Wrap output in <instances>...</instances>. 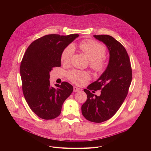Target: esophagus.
<instances>
[{
	"instance_id": "obj_1",
	"label": "esophagus",
	"mask_w": 151,
	"mask_h": 151,
	"mask_svg": "<svg viewBox=\"0 0 151 151\" xmlns=\"http://www.w3.org/2000/svg\"><path fill=\"white\" fill-rule=\"evenodd\" d=\"M81 90H80V88H78V87H73V92H78V91H79Z\"/></svg>"
}]
</instances>
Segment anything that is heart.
Segmentation results:
<instances>
[{"instance_id": "b5f03b06", "label": "heart", "mask_w": 151, "mask_h": 151, "mask_svg": "<svg viewBox=\"0 0 151 151\" xmlns=\"http://www.w3.org/2000/svg\"><path fill=\"white\" fill-rule=\"evenodd\" d=\"M80 49L90 60V67L97 73H102L106 68L107 62L104 57L106 53L105 47L99 42L88 39L81 43ZM75 48L72 45H69L64 48L60 57L61 61L64 64L70 63ZM69 79L76 84H81L90 78L87 72L73 70L68 73Z\"/></svg>"}]
</instances>
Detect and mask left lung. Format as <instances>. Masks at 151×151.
<instances>
[{
  "label": "left lung",
  "mask_w": 151,
  "mask_h": 151,
  "mask_svg": "<svg viewBox=\"0 0 151 151\" xmlns=\"http://www.w3.org/2000/svg\"><path fill=\"white\" fill-rule=\"evenodd\" d=\"M94 37L103 42L108 48L109 61L100 77L88 85L87 89H84L87 99L81 110L87 120L100 123L111 118L123 103L132 82V69L130 58L120 42L107 35ZM100 89V96L91 92Z\"/></svg>",
  "instance_id": "obj_1"
}]
</instances>
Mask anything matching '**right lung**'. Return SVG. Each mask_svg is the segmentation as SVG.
I'll return each mask as SVG.
<instances>
[{
	"instance_id": "right-lung-1",
	"label": "right lung",
	"mask_w": 151,
	"mask_h": 151,
	"mask_svg": "<svg viewBox=\"0 0 151 151\" xmlns=\"http://www.w3.org/2000/svg\"><path fill=\"white\" fill-rule=\"evenodd\" d=\"M79 36L51 34L42 36L27 48L20 65L24 98L31 110L39 118L52 119L58 116L62 105L73 88L67 82L50 86V72L61 66L63 50Z\"/></svg>"
}]
</instances>
